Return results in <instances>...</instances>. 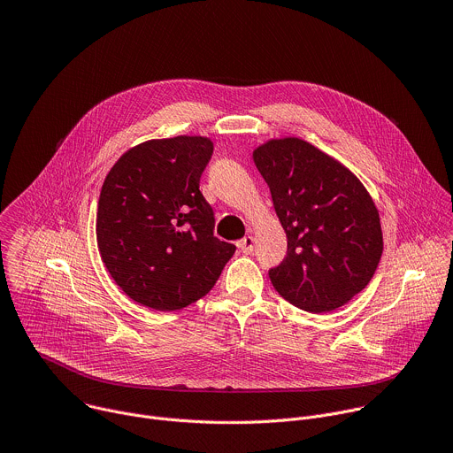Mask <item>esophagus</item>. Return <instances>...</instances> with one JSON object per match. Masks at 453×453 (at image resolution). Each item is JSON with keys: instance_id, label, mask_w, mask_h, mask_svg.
Returning a JSON list of instances; mask_svg holds the SVG:
<instances>
[{"instance_id": "esophagus-1", "label": "esophagus", "mask_w": 453, "mask_h": 453, "mask_svg": "<svg viewBox=\"0 0 453 453\" xmlns=\"http://www.w3.org/2000/svg\"><path fill=\"white\" fill-rule=\"evenodd\" d=\"M237 246H239V250H241L242 253H251V251H253V237H251V235L242 237V239L237 242Z\"/></svg>"}]
</instances>
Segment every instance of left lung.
<instances>
[{"label":"left lung","instance_id":"obj_1","mask_svg":"<svg viewBox=\"0 0 453 453\" xmlns=\"http://www.w3.org/2000/svg\"><path fill=\"white\" fill-rule=\"evenodd\" d=\"M288 257L269 279L279 295L309 312L348 303L373 279L382 257L380 216L363 182L339 160L298 137L253 150Z\"/></svg>","mask_w":453,"mask_h":453}]
</instances>
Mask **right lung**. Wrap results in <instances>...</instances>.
<instances>
[{"label": "right lung", "instance_id": "add662e5", "mask_svg": "<svg viewBox=\"0 0 453 453\" xmlns=\"http://www.w3.org/2000/svg\"><path fill=\"white\" fill-rule=\"evenodd\" d=\"M214 144L203 135L150 139L109 171L96 214L102 260L127 296L155 311L203 298L235 246L214 235L200 176Z\"/></svg>", "mask_w": 453, "mask_h": 453}]
</instances>
